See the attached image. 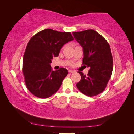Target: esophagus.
I'll return each mask as SVG.
<instances>
[{
	"mask_svg": "<svg viewBox=\"0 0 134 134\" xmlns=\"http://www.w3.org/2000/svg\"><path fill=\"white\" fill-rule=\"evenodd\" d=\"M68 72H69V73H75V71H73V70H68Z\"/></svg>",
	"mask_w": 134,
	"mask_h": 134,
	"instance_id": "obj_1",
	"label": "esophagus"
}]
</instances>
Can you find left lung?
Wrapping results in <instances>:
<instances>
[{"instance_id":"1","label":"left lung","mask_w":134,"mask_h":134,"mask_svg":"<svg viewBox=\"0 0 134 134\" xmlns=\"http://www.w3.org/2000/svg\"><path fill=\"white\" fill-rule=\"evenodd\" d=\"M73 34L83 48L82 65L90 68L87 76L78 72L81 79L76 86L86 96H96L104 91L112 75L113 59L109 44L92 29L73 32Z\"/></svg>"}]
</instances>
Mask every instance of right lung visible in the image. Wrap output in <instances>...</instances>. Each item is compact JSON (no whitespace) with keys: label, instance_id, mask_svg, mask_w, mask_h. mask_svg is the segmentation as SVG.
Instances as JSON below:
<instances>
[{"label":"right lung","instance_id":"1","mask_svg":"<svg viewBox=\"0 0 134 134\" xmlns=\"http://www.w3.org/2000/svg\"><path fill=\"white\" fill-rule=\"evenodd\" d=\"M73 39L70 32L47 29L30 40L23 55L22 71L26 87L34 96L46 99L60 88L68 70L61 68L53 71L50 63L64 44Z\"/></svg>","mask_w":134,"mask_h":134}]
</instances>
